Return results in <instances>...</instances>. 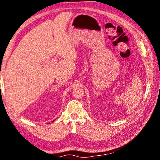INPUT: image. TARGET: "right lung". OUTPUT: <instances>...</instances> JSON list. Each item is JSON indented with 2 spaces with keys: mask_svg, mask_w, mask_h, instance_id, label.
<instances>
[{
  "mask_svg": "<svg viewBox=\"0 0 160 160\" xmlns=\"http://www.w3.org/2000/svg\"><path fill=\"white\" fill-rule=\"evenodd\" d=\"M55 121V120H53V121H52V122H53V121Z\"/></svg>",
  "mask_w": 160,
  "mask_h": 160,
  "instance_id": "1",
  "label": "right lung"
}]
</instances>
